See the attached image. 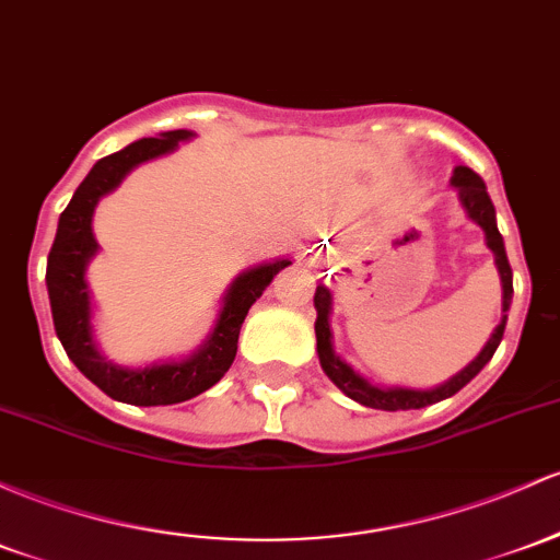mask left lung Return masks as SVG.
Returning <instances> with one entry per match:
<instances>
[{
	"label": "left lung",
	"instance_id": "1",
	"mask_svg": "<svg viewBox=\"0 0 560 560\" xmlns=\"http://www.w3.org/2000/svg\"><path fill=\"white\" fill-rule=\"evenodd\" d=\"M452 186L457 188L459 201H463L468 218L478 225V229L487 233V247L494 252V266L500 270V281H502V322L497 324L494 331H491L489 342L483 346L481 353H478L463 372H457L454 377L446 380V383L435 385V388H428V390L385 388V385H372L370 380L361 377L353 366L346 364V361L335 353V348H331V329H329L331 294L327 287L318 284L313 305H316V350H318V361H322V370L327 372V377L337 385V388L346 393L348 398H353V401L364 404V407L370 409H385V411L422 409L435 401H444V398H450L457 390H463L465 385H468L470 380L489 364L497 346H500L502 335H505L508 311H510V303H513V270H510L502 233L497 231L494 205H491L483 180L470 167H454Z\"/></svg>",
	"mask_w": 560,
	"mask_h": 560
}]
</instances>
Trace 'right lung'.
<instances>
[{
	"instance_id": "right-lung-1",
	"label": "right lung",
	"mask_w": 560,
	"mask_h": 560,
	"mask_svg": "<svg viewBox=\"0 0 560 560\" xmlns=\"http://www.w3.org/2000/svg\"><path fill=\"white\" fill-rule=\"evenodd\" d=\"M190 138H194L190 130L159 132V138L135 140L127 149L101 159L82 186L73 190L69 207L60 214L58 233L47 257V294H50L52 324L60 346L90 383H95L114 401L135 404V407H167L210 390L236 359L238 331L252 303L260 298L281 268L292 266V260H273L238 273L225 292L212 335L188 359L159 361L143 370H130L114 364L97 350L92 337L90 287L84 279L97 252L95 233H92L95 205L101 196L110 194L125 180L127 172L149 159L175 151L177 143Z\"/></svg>"
}]
</instances>
